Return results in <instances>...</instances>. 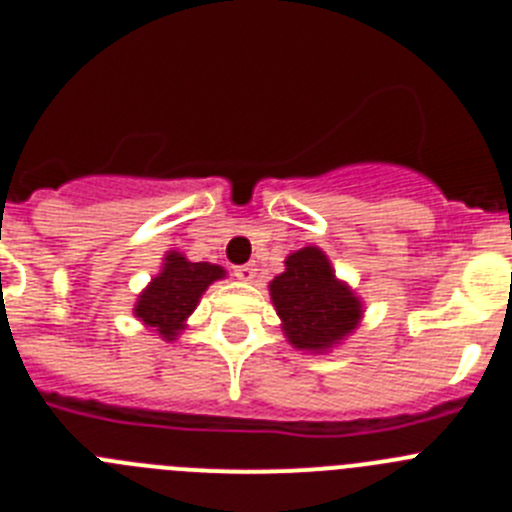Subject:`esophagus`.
<instances>
[{
  "label": "esophagus",
  "mask_w": 512,
  "mask_h": 512,
  "mask_svg": "<svg viewBox=\"0 0 512 512\" xmlns=\"http://www.w3.org/2000/svg\"><path fill=\"white\" fill-rule=\"evenodd\" d=\"M233 274L238 279H243V282H251L253 277H256V266L253 264H241V266H233Z\"/></svg>",
  "instance_id": "obj_1"
}]
</instances>
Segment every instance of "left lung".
Returning a JSON list of instances; mask_svg holds the SVG:
<instances>
[{
	"mask_svg": "<svg viewBox=\"0 0 512 512\" xmlns=\"http://www.w3.org/2000/svg\"><path fill=\"white\" fill-rule=\"evenodd\" d=\"M284 264L287 271L274 277L269 292L292 346L323 351L359 325V300L338 282L320 248H302Z\"/></svg>",
	"mask_w": 512,
	"mask_h": 512,
	"instance_id": "1",
	"label": "left lung"
}]
</instances>
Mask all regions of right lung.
<instances>
[{"label": "right lung", "mask_w": 512, "mask_h": 512, "mask_svg": "<svg viewBox=\"0 0 512 512\" xmlns=\"http://www.w3.org/2000/svg\"><path fill=\"white\" fill-rule=\"evenodd\" d=\"M225 271L215 264H192L182 253L171 251L166 256L164 271L148 284V289L140 295L135 305V315L146 325L156 328L158 336L166 341L184 328L189 312L197 307L202 292L210 287L215 279H223Z\"/></svg>", "instance_id": "1"}]
</instances>
